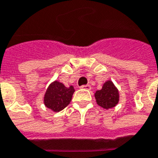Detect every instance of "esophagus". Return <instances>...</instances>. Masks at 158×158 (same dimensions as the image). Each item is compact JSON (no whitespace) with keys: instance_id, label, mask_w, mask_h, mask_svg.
Instances as JSON below:
<instances>
[{"instance_id":"34e87169","label":"esophagus","mask_w":158,"mask_h":158,"mask_svg":"<svg viewBox=\"0 0 158 158\" xmlns=\"http://www.w3.org/2000/svg\"><path fill=\"white\" fill-rule=\"evenodd\" d=\"M82 89H91V86L89 85V84H87V85H82Z\"/></svg>"}]
</instances>
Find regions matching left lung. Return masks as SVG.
<instances>
[{"label":"left lung","mask_w":158,"mask_h":158,"mask_svg":"<svg viewBox=\"0 0 158 158\" xmlns=\"http://www.w3.org/2000/svg\"><path fill=\"white\" fill-rule=\"evenodd\" d=\"M97 104L104 109H110L118 105L119 93L117 87L111 80H107L102 86V89L95 92Z\"/></svg>","instance_id":"left-lung-1"}]
</instances>
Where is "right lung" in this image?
<instances>
[{"label":"right lung","instance_id":"obj_1","mask_svg":"<svg viewBox=\"0 0 158 158\" xmlns=\"http://www.w3.org/2000/svg\"><path fill=\"white\" fill-rule=\"evenodd\" d=\"M74 92V86L66 87L62 82L55 80L46 89L44 95V104L52 112H60L69 105Z\"/></svg>","mask_w":158,"mask_h":158}]
</instances>
